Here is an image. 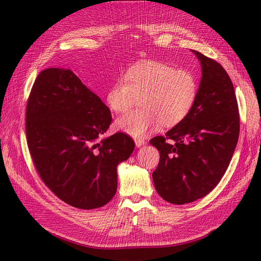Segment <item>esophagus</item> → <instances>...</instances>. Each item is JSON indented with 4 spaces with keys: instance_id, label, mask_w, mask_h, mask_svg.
I'll list each match as a JSON object with an SVG mask.
<instances>
[{
    "instance_id": "obj_1",
    "label": "esophagus",
    "mask_w": 261,
    "mask_h": 261,
    "mask_svg": "<svg viewBox=\"0 0 261 261\" xmlns=\"http://www.w3.org/2000/svg\"><path fill=\"white\" fill-rule=\"evenodd\" d=\"M135 144H136V147H141V146H144L145 144H146V141L144 140V139H135Z\"/></svg>"
}]
</instances>
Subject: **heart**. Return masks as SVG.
Masks as SVG:
<instances>
[{
	"label": "heart",
	"mask_w": 261,
	"mask_h": 261,
	"mask_svg": "<svg viewBox=\"0 0 261 261\" xmlns=\"http://www.w3.org/2000/svg\"><path fill=\"white\" fill-rule=\"evenodd\" d=\"M198 84L195 75L185 68H175L159 61H145L126 69L124 76L107 93V103L112 111L123 113L140 96V106L115 122L120 132L143 138L162 125L172 127L192 111Z\"/></svg>",
	"instance_id": "obj_1"
}]
</instances>
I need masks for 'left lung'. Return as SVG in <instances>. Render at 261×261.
Listing matches in <instances>:
<instances>
[{
  "label": "left lung",
  "mask_w": 261,
  "mask_h": 261,
  "mask_svg": "<svg viewBox=\"0 0 261 261\" xmlns=\"http://www.w3.org/2000/svg\"><path fill=\"white\" fill-rule=\"evenodd\" d=\"M192 51L201 65L192 111L165 136L150 140L160 152L152 173L155 191L174 204L202 198L218 185L240 135L239 106L230 76L215 60Z\"/></svg>",
  "instance_id": "8db88e82"
}]
</instances>
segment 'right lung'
<instances>
[{"mask_svg": "<svg viewBox=\"0 0 261 261\" xmlns=\"http://www.w3.org/2000/svg\"><path fill=\"white\" fill-rule=\"evenodd\" d=\"M112 121L109 108L72 70L46 68L26 110L29 151L43 183L78 209H96L117 188V165L135 148L124 133L100 139Z\"/></svg>", "mask_w": 261, "mask_h": 261, "instance_id": "right-lung-1", "label": "right lung"}]
</instances>
